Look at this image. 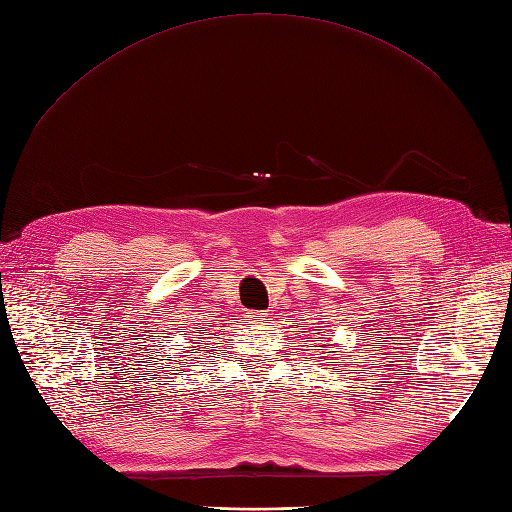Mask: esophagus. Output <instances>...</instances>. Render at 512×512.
<instances>
[{"label":"esophagus","mask_w":512,"mask_h":512,"mask_svg":"<svg viewBox=\"0 0 512 512\" xmlns=\"http://www.w3.org/2000/svg\"><path fill=\"white\" fill-rule=\"evenodd\" d=\"M245 320H250V322H262V320H265V316H262L260 312H245Z\"/></svg>","instance_id":"esophagus-1"}]
</instances>
